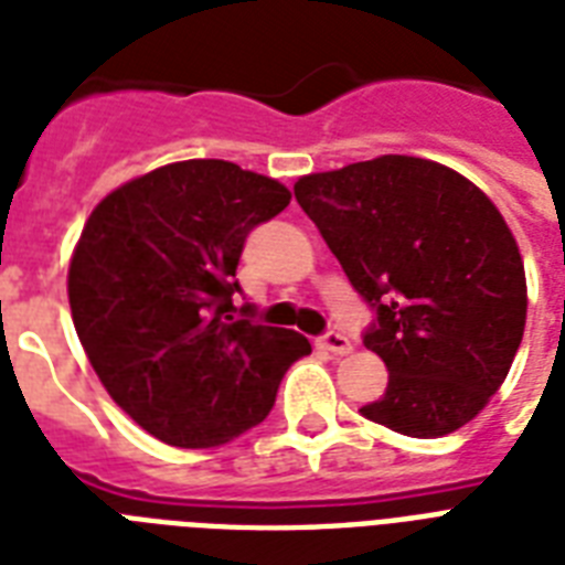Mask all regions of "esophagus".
<instances>
[{
  "instance_id": "esophagus-1",
  "label": "esophagus",
  "mask_w": 565,
  "mask_h": 565,
  "mask_svg": "<svg viewBox=\"0 0 565 565\" xmlns=\"http://www.w3.org/2000/svg\"><path fill=\"white\" fill-rule=\"evenodd\" d=\"M317 345L319 349H326V352L337 354V358H340V354L352 352V340H349L345 334H340V331H328V334H322L317 340Z\"/></svg>"
}]
</instances>
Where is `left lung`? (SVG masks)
Masks as SVG:
<instances>
[{
  "mask_svg": "<svg viewBox=\"0 0 565 565\" xmlns=\"http://www.w3.org/2000/svg\"><path fill=\"white\" fill-rule=\"evenodd\" d=\"M292 193L375 310L363 345L390 381L363 416L419 439L463 428L525 334V266L499 207L460 172L407 154L313 172Z\"/></svg>",
  "mask_w": 565,
  "mask_h": 565,
  "instance_id": "left-lung-1",
  "label": "left lung"
}]
</instances>
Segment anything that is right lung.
Wrapping results in <instances>:
<instances>
[{
  "instance_id": "add662e5",
  "label": "right lung",
  "mask_w": 565,
  "mask_h": 565,
  "mask_svg": "<svg viewBox=\"0 0 565 565\" xmlns=\"http://www.w3.org/2000/svg\"><path fill=\"white\" fill-rule=\"evenodd\" d=\"M287 204L275 179L195 158L117 188L84 225L66 278L75 331L110 398L167 446L260 425L310 354L308 337L234 317L248 231Z\"/></svg>"
}]
</instances>
